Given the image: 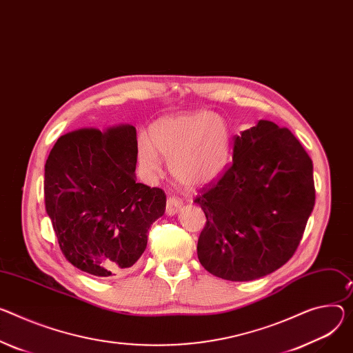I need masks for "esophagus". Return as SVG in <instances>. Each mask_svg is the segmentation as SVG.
<instances>
[{"label":"esophagus","instance_id":"esophagus-1","mask_svg":"<svg viewBox=\"0 0 353 353\" xmlns=\"http://www.w3.org/2000/svg\"><path fill=\"white\" fill-rule=\"evenodd\" d=\"M183 207V201L177 197H169L166 204V214L168 215H176Z\"/></svg>","mask_w":353,"mask_h":353}]
</instances>
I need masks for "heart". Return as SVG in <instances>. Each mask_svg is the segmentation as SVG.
<instances>
[{
    "label": "heart",
    "instance_id": "obj_1",
    "mask_svg": "<svg viewBox=\"0 0 353 353\" xmlns=\"http://www.w3.org/2000/svg\"><path fill=\"white\" fill-rule=\"evenodd\" d=\"M232 150L231 131L221 117L191 112L165 117L150 130V141L138 142V160L148 176L162 172L159 154L170 166L173 177L187 187L212 183L227 170Z\"/></svg>",
    "mask_w": 353,
    "mask_h": 353
}]
</instances>
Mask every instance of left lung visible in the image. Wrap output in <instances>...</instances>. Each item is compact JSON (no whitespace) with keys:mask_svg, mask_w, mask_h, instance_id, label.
I'll use <instances>...</instances> for the list:
<instances>
[{"mask_svg":"<svg viewBox=\"0 0 353 353\" xmlns=\"http://www.w3.org/2000/svg\"><path fill=\"white\" fill-rule=\"evenodd\" d=\"M207 222L199 261L211 274L261 279L294 254L315 204L312 160L272 121L234 138L232 165L196 199Z\"/></svg>","mask_w":353,"mask_h":353,"instance_id":"left-lung-1","label":"left lung"}]
</instances>
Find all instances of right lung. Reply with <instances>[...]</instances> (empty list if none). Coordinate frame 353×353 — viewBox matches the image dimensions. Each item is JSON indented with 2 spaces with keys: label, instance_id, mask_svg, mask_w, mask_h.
Returning a JSON list of instances; mask_svg holds the SVG:
<instances>
[{
  "label": "right lung",
  "instance_id": "right-lung-1",
  "mask_svg": "<svg viewBox=\"0 0 353 353\" xmlns=\"http://www.w3.org/2000/svg\"><path fill=\"white\" fill-rule=\"evenodd\" d=\"M135 126L94 128L57 139L45 165V205L59 246L77 269L111 277L134 266L152 223L165 214L162 188L137 181Z\"/></svg>",
  "mask_w": 353,
  "mask_h": 353
}]
</instances>
